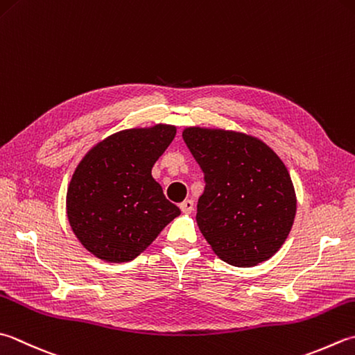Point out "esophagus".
<instances>
[{
  "mask_svg": "<svg viewBox=\"0 0 355 355\" xmlns=\"http://www.w3.org/2000/svg\"><path fill=\"white\" fill-rule=\"evenodd\" d=\"M180 209L183 214H191L193 209V201L192 200H184L182 205H180Z\"/></svg>",
  "mask_w": 355,
  "mask_h": 355,
  "instance_id": "34e87169",
  "label": "esophagus"
}]
</instances>
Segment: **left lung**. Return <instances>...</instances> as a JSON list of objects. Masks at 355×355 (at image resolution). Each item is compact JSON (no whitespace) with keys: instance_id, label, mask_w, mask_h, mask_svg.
Masks as SVG:
<instances>
[{"instance_id":"left-lung-1","label":"left lung","mask_w":355,"mask_h":355,"mask_svg":"<svg viewBox=\"0 0 355 355\" xmlns=\"http://www.w3.org/2000/svg\"><path fill=\"white\" fill-rule=\"evenodd\" d=\"M183 140L205 173L197 223L212 251L239 268L270 259L297 211L293 180L279 155L234 130L186 128Z\"/></svg>"}]
</instances>
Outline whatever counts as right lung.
Listing matches in <instances>:
<instances>
[{
	"mask_svg": "<svg viewBox=\"0 0 355 355\" xmlns=\"http://www.w3.org/2000/svg\"><path fill=\"white\" fill-rule=\"evenodd\" d=\"M175 134L169 124L116 132L76 166L67 187V218L96 259L134 260L180 215L152 177V166Z\"/></svg>",
	"mask_w": 355,
	"mask_h": 355,
	"instance_id": "obj_1",
	"label": "right lung"
}]
</instances>
